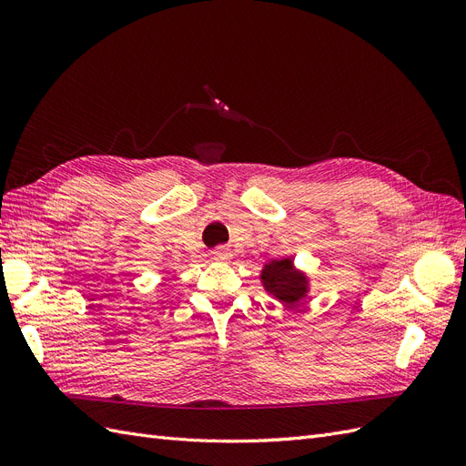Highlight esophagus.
Returning <instances> with one entry per match:
<instances>
[{
    "label": "esophagus",
    "mask_w": 466,
    "mask_h": 466,
    "mask_svg": "<svg viewBox=\"0 0 466 466\" xmlns=\"http://www.w3.org/2000/svg\"><path fill=\"white\" fill-rule=\"evenodd\" d=\"M211 257H214L216 260H219V262H228L229 258H231V252L228 250V248H223V247H219L218 250H214L211 252Z\"/></svg>",
    "instance_id": "1"
}]
</instances>
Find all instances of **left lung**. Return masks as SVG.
I'll use <instances>...</instances> for the list:
<instances>
[{
  "instance_id": "left-lung-1",
  "label": "left lung",
  "mask_w": 466,
  "mask_h": 466,
  "mask_svg": "<svg viewBox=\"0 0 466 466\" xmlns=\"http://www.w3.org/2000/svg\"><path fill=\"white\" fill-rule=\"evenodd\" d=\"M260 284L268 295L284 307H295L307 299L311 279L295 266L291 257L270 260L260 270Z\"/></svg>"
}]
</instances>
